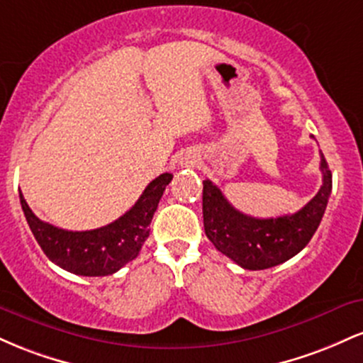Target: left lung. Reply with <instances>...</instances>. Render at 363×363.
<instances>
[{
    "instance_id": "1",
    "label": "left lung",
    "mask_w": 363,
    "mask_h": 363,
    "mask_svg": "<svg viewBox=\"0 0 363 363\" xmlns=\"http://www.w3.org/2000/svg\"><path fill=\"white\" fill-rule=\"evenodd\" d=\"M323 186L319 193L294 215L254 218L235 210L210 179L203 181V223L208 239L220 252L244 269H268L289 261L309 244L318 230L333 179L320 153Z\"/></svg>"
}]
</instances>
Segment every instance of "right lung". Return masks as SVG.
Here are the masks:
<instances>
[{
	"label": "right lung",
	"instance_id": "add662e5",
	"mask_svg": "<svg viewBox=\"0 0 363 363\" xmlns=\"http://www.w3.org/2000/svg\"><path fill=\"white\" fill-rule=\"evenodd\" d=\"M165 172L145 187L143 194L118 220L94 230L73 232L45 223L34 215L20 191L25 218L45 256L66 272L82 277H107L135 259L150 235V223L165 187L172 181Z\"/></svg>",
	"mask_w": 363,
	"mask_h": 363
}]
</instances>
